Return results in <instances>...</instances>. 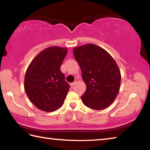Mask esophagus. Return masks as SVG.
Instances as JSON below:
<instances>
[{
  "mask_svg": "<svg viewBox=\"0 0 150 150\" xmlns=\"http://www.w3.org/2000/svg\"><path fill=\"white\" fill-rule=\"evenodd\" d=\"M77 79H75L74 82H73V83H71V84H70L71 87H73V86H74V85L76 84V83H77Z\"/></svg>",
  "mask_w": 150,
  "mask_h": 150,
  "instance_id": "esophagus-1",
  "label": "esophagus"
}]
</instances>
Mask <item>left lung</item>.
Wrapping results in <instances>:
<instances>
[{
    "label": "left lung",
    "mask_w": 150,
    "mask_h": 150,
    "mask_svg": "<svg viewBox=\"0 0 150 150\" xmlns=\"http://www.w3.org/2000/svg\"><path fill=\"white\" fill-rule=\"evenodd\" d=\"M73 55L87 86L81 96L83 103L93 110L107 108L120 87V71L115 59L106 50L93 44L75 47Z\"/></svg>",
    "instance_id": "obj_1"
}]
</instances>
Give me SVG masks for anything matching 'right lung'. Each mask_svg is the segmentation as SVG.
I'll list each match as a JSON object with an SVG mask.
<instances>
[{
	"label": "right lung",
	"instance_id": "add662e5",
	"mask_svg": "<svg viewBox=\"0 0 150 150\" xmlns=\"http://www.w3.org/2000/svg\"><path fill=\"white\" fill-rule=\"evenodd\" d=\"M67 49L52 46L42 51L30 63L24 78V89L30 101L45 112L63 105L70 86L60 67Z\"/></svg>",
	"mask_w": 150,
	"mask_h": 150
}]
</instances>
